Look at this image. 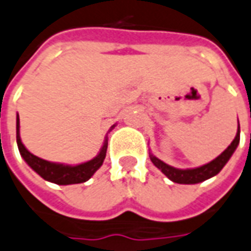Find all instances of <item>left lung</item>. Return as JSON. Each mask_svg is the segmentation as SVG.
<instances>
[{
  "instance_id": "1",
  "label": "left lung",
  "mask_w": 251,
  "mask_h": 251,
  "mask_svg": "<svg viewBox=\"0 0 251 251\" xmlns=\"http://www.w3.org/2000/svg\"><path fill=\"white\" fill-rule=\"evenodd\" d=\"M239 139H241V129H239V126H238V132H236V136H235L234 141L231 142V145L219 157H216L213 161H210L209 164H205L202 167H198V168H174V167H171L168 164L162 162L161 160H158L153 154H150V160H151V162L154 164L157 168L161 171L164 175L168 177L169 180L179 183V184H195V183H201V181L206 180V179L217 175L220 172L223 167L231 158V155L234 154L235 149L238 148V145H239Z\"/></svg>"
}]
</instances>
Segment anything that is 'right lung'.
Listing matches in <instances>:
<instances>
[{"label":"right lung","instance_id":"1","mask_svg":"<svg viewBox=\"0 0 251 251\" xmlns=\"http://www.w3.org/2000/svg\"><path fill=\"white\" fill-rule=\"evenodd\" d=\"M20 124H19V115L16 119V141L17 148L20 154L24 158V161L30 165L31 168L35 171L38 175L43 177L45 180L56 183V184H77V183H84L96 174V171L101 165H102L105 155H106V149H108V139H105L101 151L98 153L97 157H94L93 160H90L87 162H83L79 165H64V164H56V162L46 161L42 160L39 157H36L32 153H30L27 149L24 148V145L22 143L20 139ZM113 128V127H112Z\"/></svg>","mask_w":251,"mask_h":251}]
</instances>
